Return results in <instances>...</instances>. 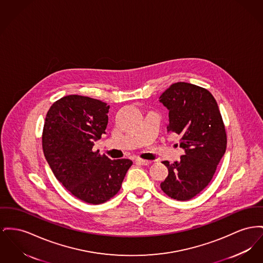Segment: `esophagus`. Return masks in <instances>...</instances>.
Wrapping results in <instances>:
<instances>
[{
  "mask_svg": "<svg viewBox=\"0 0 263 263\" xmlns=\"http://www.w3.org/2000/svg\"><path fill=\"white\" fill-rule=\"evenodd\" d=\"M136 163H137V164H139V165H143V166H148V165H150L152 162H151V161H148V160L137 159V160H136Z\"/></svg>",
  "mask_w": 263,
  "mask_h": 263,
  "instance_id": "obj_1",
  "label": "esophagus"
}]
</instances>
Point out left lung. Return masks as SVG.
<instances>
[{"label":"left lung","mask_w":263,"mask_h":263,"mask_svg":"<svg viewBox=\"0 0 263 263\" xmlns=\"http://www.w3.org/2000/svg\"><path fill=\"white\" fill-rule=\"evenodd\" d=\"M159 99L169 110L168 132L182 136L185 150L180 161L163 162L169 175L161 189L174 200L187 201L209 185L226 153L224 124L215 97L198 85L174 83Z\"/></svg>","instance_id":"obj_1"}]
</instances>
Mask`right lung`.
Segmentation results:
<instances>
[{"label":"right lung","mask_w":263,"mask_h":263,"mask_svg":"<svg viewBox=\"0 0 263 263\" xmlns=\"http://www.w3.org/2000/svg\"><path fill=\"white\" fill-rule=\"evenodd\" d=\"M108 110L100 100L67 95L50 106L44 125L43 150L55 178L74 197L92 204L114 197L133 164L92 150L105 134Z\"/></svg>","instance_id":"1"}]
</instances>
